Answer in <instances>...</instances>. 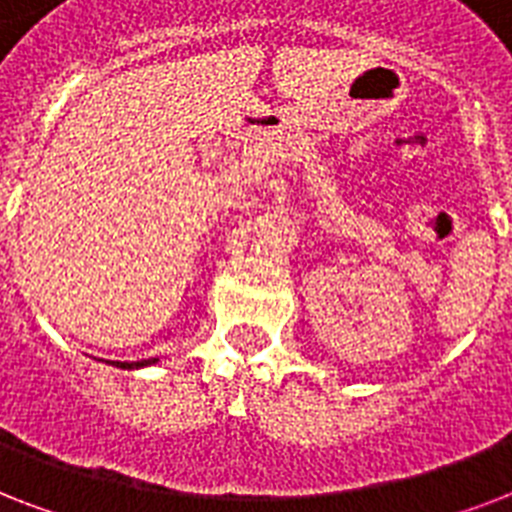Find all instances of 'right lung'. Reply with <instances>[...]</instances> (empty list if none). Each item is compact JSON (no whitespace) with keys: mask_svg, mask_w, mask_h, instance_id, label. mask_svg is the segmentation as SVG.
Segmentation results:
<instances>
[{"mask_svg":"<svg viewBox=\"0 0 512 512\" xmlns=\"http://www.w3.org/2000/svg\"><path fill=\"white\" fill-rule=\"evenodd\" d=\"M156 358H146V361H135V364H122V361H116V366H122V369H138V366H146V364H154Z\"/></svg>","mask_w":512,"mask_h":512,"instance_id":"right-lung-1","label":"right lung"}]
</instances>
